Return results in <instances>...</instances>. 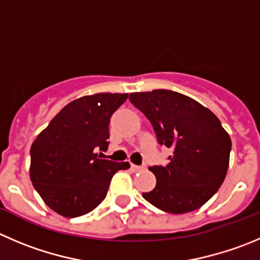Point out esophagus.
I'll return each mask as SVG.
<instances>
[{
    "instance_id": "34e87169",
    "label": "esophagus",
    "mask_w": 260,
    "mask_h": 260,
    "mask_svg": "<svg viewBox=\"0 0 260 260\" xmlns=\"http://www.w3.org/2000/svg\"><path fill=\"white\" fill-rule=\"evenodd\" d=\"M147 169L145 166H135V165H132V170L134 172H140V171H144V170Z\"/></svg>"
}]
</instances>
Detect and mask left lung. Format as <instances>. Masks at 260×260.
Masks as SVG:
<instances>
[{"label":"left lung","instance_id":"1","mask_svg":"<svg viewBox=\"0 0 260 260\" xmlns=\"http://www.w3.org/2000/svg\"><path fill=\"white\" fill-rule=\"evenodd\" d=\"M130 102L150 121L158 144L172 148L167 166H153L157 177L145 200L169 213H187L206 204L226 177L231 139L213 112L177 91L132 93Z\"/></svg>","mask_w":260,"mask_h":260}]
</instances>
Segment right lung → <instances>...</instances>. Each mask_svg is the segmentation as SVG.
I'll use <instances>...</instances> for the list:
<instances>
[{
	"instance_id": "right-lung-1",
	"label": "right lung",
	"mask_w": 260,
	"mask_h": 260,
	"mask_svg": "<svg viewBox=\"0 0 260 260\" xmlns=\"http://www.w3.org/2000/svg\"><path fill=\"white\" fill-rule=\"evenodd\" d=\"M128 94L98 93L73 101L52 118L30 148V180L47 206L63 217L97 208L112 176L128 162L102 159L110 118Z\"/></svg>"
}]
</instances>
